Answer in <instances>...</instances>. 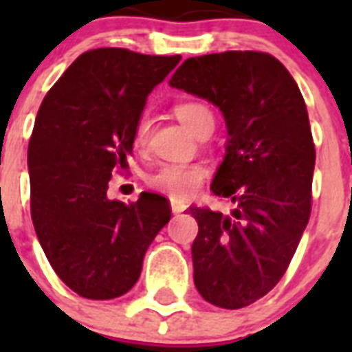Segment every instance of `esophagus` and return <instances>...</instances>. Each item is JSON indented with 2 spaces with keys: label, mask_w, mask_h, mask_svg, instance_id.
Returning <instances> with one entry per match:
<instances>
[{
  "label": "esophagus",
  "mask_w": 352,
  "mask_h": 352,
  "mask_svg": "<svg viewBox=\"0 0 352 352\" xmlns=\"http://www.w3.org/2000/svg\"><path fill=\"white\" fill-rule=\"evenodd\" d=\"M184 210H186V203H182V201H171V212L173 214H181Z\"/></svg>",
  "instance_id": "obj_1"
}]
</instances>
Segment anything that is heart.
Returning a JSON list of instances; mask_svg holds the SVG:
<instances>
[{
    "mask_svg": "<svg viewBox=\"0 0 352 352\" xmlns=\"http://www.w3.org/2000/svg\"><path fill=\"white\" fill-rule=\"evenodd\" d=\"M177 118L184 124L188 131H192L195 137L199 133L212 127L214 129V115L208 107L197 102H184L175 107ZM149 135V120L148 117H142L137 122L135 131H133V144L135 148L142 149L148 144ZM206 175L201 164H182V162H166L155 168L148 177L146 182L149 186L160 193H166L173 199H190L197 192L199 186L203 184V179Z\"/></svg>",
    "mask_w": 352,
    "mask_h": 352,
    "instance_id": "1",
    "label": "heart"
}]
</instances>
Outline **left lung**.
Returning <instances> with one entry per match:
<instances>
[{
	"instance_id": "1",
	"label": "left lung",
	"mask_w": 352,
	"mask_h": 352,
	"mask_svg": "<svg viewBox=\"0 0 352 352\" xmlns=\"http://www.w3.org/2000/svg\"><path fill=\"white\" fill-rule=\"evenodd\" d=\"M170 85L225 117L226 153L210 188L235 206H190L193 281L212 305L241 309L283 278L311 217L316 151L305 100L283 63L256 51L188 58Z\"/></svg>"
}]
</instances>
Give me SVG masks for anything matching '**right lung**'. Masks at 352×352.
Segmentation results:
<instances>
[{
  "label": "right lung",
  "instance_id": "right-lung-1",
  "mask_svg": "<svg viewBox=\"0 0 352 352\" xmlns=\"http://www.w3.org/2000/svg\"><path fill=\"white\" fill-rule=\"evenodd\" d=\"M179 62L117 47L87 51L41 102L27 157L30 215L51 267L82 298L126 294L170 221L159 193L126 204L107 188L113 171L127 170L146 98Z\"/></svg>",
  "mask_w": 352,
  "mask_h": 352
}]
</instances>
